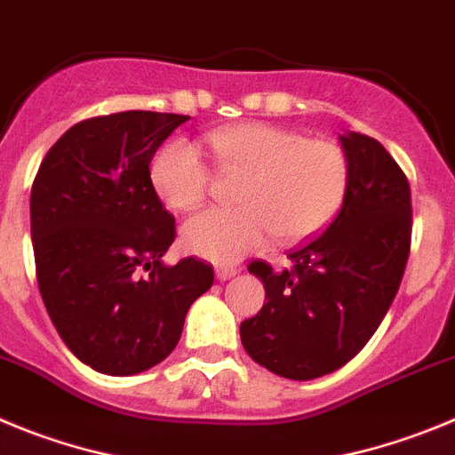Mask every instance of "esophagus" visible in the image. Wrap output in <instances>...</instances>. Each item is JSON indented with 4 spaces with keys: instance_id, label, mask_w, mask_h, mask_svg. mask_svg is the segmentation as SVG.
Returning <instances> with one entry per match:
<instances>
[{
    "instance_id": "esophagus-1",
    "label": "esophagus",
    "mask_w": 455,
    "mask_h": 455,
    "mask_svg": "<svg viewBox=\"0 0 455 455\" xmlns=\"http://www.w3.org/2000/svg\"><path fill=\"white\" fill-rule=\"evenodd\" d=\"M237 272H240V267H228V265H220V267L215 269V276H218L220 281H228V278L235 276Z\"/></svg>"
}]
</instances>
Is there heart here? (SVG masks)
Wrapping results in <instances>:
<instances>
[{"mask_svg": "<svg viewBox=\"0 0 455 455\" xmlns=\"http://www.w3.org/2000/svg\"><path fill=\"white\" fill-rule=\"evenodd\" d=\"M206 145L224 174L240 177L235 208H211L183 224V243L212 263H235L269 237L290 244L324 227L345 197L349 163L326 140L263 122L211 131ZM151 186L172 211H195L211 190V170L195 145L172 140L151 161Z\"/></svg>", "mask_w": 455, "mask_h": 455, "instance_id": "obj_1", "label": "heart"}]
</instances>
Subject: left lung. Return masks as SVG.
Masks as SVG:
<instances>
[{
  "instance_id": "obj_1",
  "label": "left lung",
  "mask_w": 455,
  "mask_h": 455,
  "mask_svg": "<svg viewBox=\"0 0 455 455\" xmlns=\"http://www.w3.org/2000/svg\"><path fill=\"white\" fill-rule=\"evenodd\" d=\"M339 142L349 181L333 222L290 253V269L249 265L267 301L240 324L243 347L283 379L310 380L347 365L386 317L411 253L403 170L374 138L349 131Z\"/></svg>"
}]
</instances>
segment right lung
<instances>
[{"label": "right lung", "mask_w": 455, "mask_h": 455, "mask_svg": "<svg viewBox=\"0 0 455 455\" xmlns=\"http://www.w3.org/2000/svg\"><path fill=\"white\" fill-rule=\"evenodd\" d=\"M188 116L124 110L68 129L31 188L40 297L68 349L110 376L140 374L174 351L188 308L215 281L190 256L165 265L174 218L149 163Z\"/></svg>", "instance_id": "right-lung-1"}]
</instances>
